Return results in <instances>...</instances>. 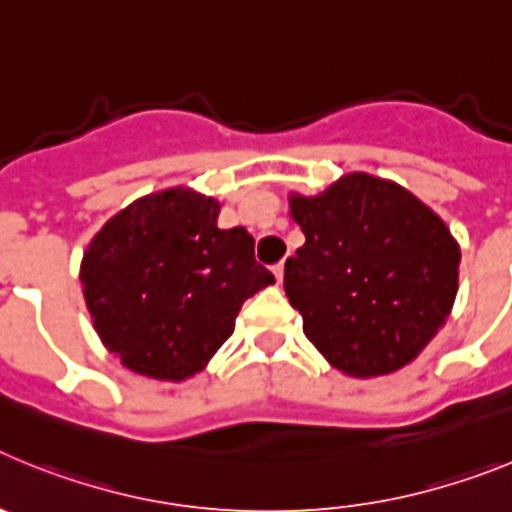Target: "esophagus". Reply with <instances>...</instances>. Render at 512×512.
I'll return each mask as SVG.
<instances>
[{
	"instance_id": "1",
	"label": "esophagus",
	"mask_w": 512,
	"mask_h": 512,
	"mask_svg": "<svg viewBox=\"0 0 512 512\" xmlns=\"http://www.w3.org/2000/svg\"><path fill=\"white\" fill-rule=\"evenodd\" d=\"M274 277H277V282H282L284 279V261H279V264L274 266Z\"/></svg>"
}]
</instances>
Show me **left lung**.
<instances>
[{
    "instance_id": "1",
    "label": "left lung",
    "mask_w": 512,
    "mask_h": 512,
    "mask_svg": "<svg viewBox=\"0 0 512 512\" xmlns=\"http://www.w3.org/2000/svg\"><path fill=\"white\" fill-rule=\"evenodd\" d=\"M305 246L284 264L302 330L348 377L392 374L446 323L459 289V243L408 189L341 176L323 194H289Z\"/></svg>"
}]
</instances>
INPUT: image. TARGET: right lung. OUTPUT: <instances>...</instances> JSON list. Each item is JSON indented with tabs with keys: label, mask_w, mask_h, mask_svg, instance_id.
<instances>
[{
	"label": "right lung",
	"mask_w": 512,
	"mask_h": 512,
	"mask_svg": "<svg viewBox=\"0 0 512 512\" xmlns=\"http://www.w3.org/2000/svg\"><path fill=\"white\" fill-rule=\"evenodd\" d=\"M220 202L187 187L140 197L102 225L81 261L84 300L107 351L143 377L205 369L241 305L274 284L246 228H217Z\"/></svg>",
	"instance_id": "right-lung-1"
}]
</instances>
